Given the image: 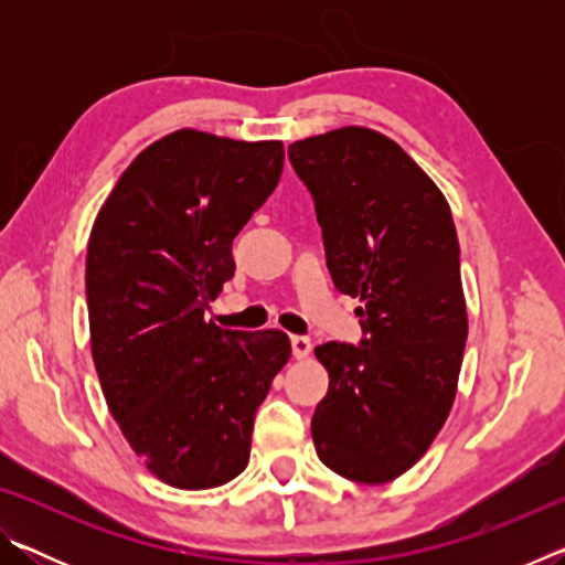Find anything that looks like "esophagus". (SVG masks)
Here are the masks:
<instances>
[{
	"label": "esophagus",
	"instance_id": "esophagus-1",
	"mask_svg": "<svg viewBox=\"0 0 565 565\" xmlns=\"http://www.w3.org/2000/svg\"><path fill=\"white\" fill-rule=\"evenodd\" d=\"M291 351H294V359H299V361L309 359V353H311V339H306V337H291Z\"/></svg>",
	"mask_w": 565,
	"mask_h": 565
}]
</instances>
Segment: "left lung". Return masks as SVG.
<instances>
[{
    "label": "left lung",
    "instance_id": "1",
    "mask_svg": "<svg viewBox=\"0 0 565 565\" xmlns=\"http://www.w3.org/2000/svg\"><path fill=\"white\" fill-rule=\"evenodd\" d=\"M309 186L333 286L366 339L313 349L329 391L311 436L331 471L388 483L451 414L468 337L458 236L444 191L386 134L341 127L289 147Z\"/></svg>",
    "mask_w": 565,
    "mask_h": 565
}]
</instances>
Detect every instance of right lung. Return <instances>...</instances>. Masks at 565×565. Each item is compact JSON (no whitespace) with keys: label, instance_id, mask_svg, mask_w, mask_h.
I'll list each match as a JSON object with an SVG mask.
<instances>
[{"label":"right lung","instance_id":"right-lung-1","mask_svg":"<svg viewBox=\"0 0 565 565\" xmlns=\"http://www.w3.org/2000/svg\"><path fill=\"white\" fill-rule=\"evenodd\" d=\"M281 169L279 139L177 129L139 151L94 218V366L131 451L177 489H214L244 471L256 408L291 356L279 329L204 319L234 276V236Z\"/></svg>","mask_w":565,"mask_h":565}]
</instances>
